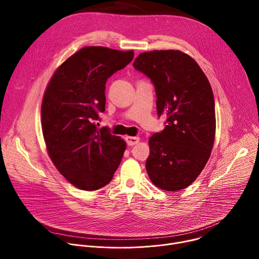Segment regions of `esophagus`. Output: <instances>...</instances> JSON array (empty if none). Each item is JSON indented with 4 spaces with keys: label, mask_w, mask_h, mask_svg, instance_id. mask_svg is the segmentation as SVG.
Segmentation results:
<instances>
[{
    "label": "esophagus",
    "mask_w": 259,
    "mask_h": 259,
    "mask_svg": "<svg viewBox=\"0 0 259 259\" xmlns=\"http://www.w3.org/2000/svg\"><path fill=\"white\" fill-rule=\"evenodd\" d=\"M125 140L128 145H135L139 142V137H133V136H126Z\"/></svg>",
    "instance_id": "esophagus-1"
}]
</instances>
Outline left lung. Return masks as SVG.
<instances>
[{
    "label": "left lung",
    "instance_id": "left-lung-1",
    "mask_svg": "<svg viewBox=\"0 0 259 259\" xmlns=\"http://www.w3.org/2000/svg\"><path fill=\"white\" fill-rule=\"evenodd\" d=\"M150 78L157 95V114L167 117L165 129L150 140L145 168L158 188H188L204 169L214 143L215 103L199 64L178 50L143 52L133 62Z\"/></svg>",
    "mask_w": 259,
    "mask_h": 259
}]
</instances>
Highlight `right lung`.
Instances as JSON below:
<instances>
[{"instance_id":"right-lung-1","label":"right lung","mask_w":259,"mask_h":259,"mask_svg":"<svg viewBox=\"0 0 259 259\" xmlns=\"http://www.w3.org/2000/svg\"><path fill=\"white\" fill-rule=\"evenodd\" d=\"M134 53L85 47L54 72L42 102V130L48 154L72 186L96 191L112 180L126 142L95 121L105 110V84Z\"/></svg>"}]
</instances>
